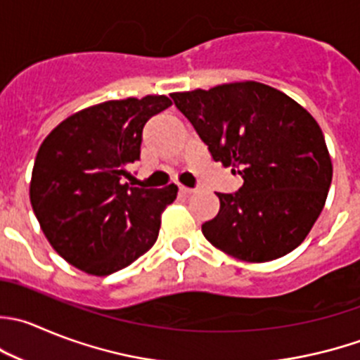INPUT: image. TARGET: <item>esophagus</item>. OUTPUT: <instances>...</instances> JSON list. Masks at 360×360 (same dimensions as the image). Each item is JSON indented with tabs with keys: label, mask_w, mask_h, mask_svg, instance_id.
Returning <instances> with one entry per match:
<instances>
[{
	"label": "esophagus",
	"mask_w": 360,
	"mask_h": 360,
	"mask_svg": "<svg viewBox=\"0 0 360 360\" xmlns=\"http://www.w3.org/2000/svg\"><path fill=\"white\" fill-rule=\"evenodd\" d=\"M179 191L183 195H190V193H193V188H188V186H179Z\"/></svg>",
	"instance_id": "1"
}]
</instances>
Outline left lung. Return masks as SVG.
Returning <instances> with one entry per match:
<instances>
[{
  "label": "left lung",
  "mask_w": 360,
  "mask_h": 360,
  "mask_svg": "<svg viewBox=\"0 0 360 360\" xmlns=\"http://www.w3.org/2000/svg\"><path fill=\"white\" fill-rule=\"evenodd\" d=\"M170 96L212 160L244 181L236 193H218V214L202 225L205 239L246 262L295 250L322 212L333 181L326 139L311 114L253 80Z\"/></svg>",
  "instance_id": "8db88e82"
}]
</instances>
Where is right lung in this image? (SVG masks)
Instances as JSON below:
<instances>
[{"mask_svg": "<svg viewBox=\"0 0 360 360\" xmlns=\"http://www.w3.org/2000/svg\"><path fill=\"white\" fill-rule=\"evenodd\" d=\"M170 103L163 95L98 103L66 117L41 142L31 205L51 246L84 273H116L158 239L177 186L131 188L123 176L141 160L144 124Z\"/></svg>", "mask_w": 360, "mask_h": 360, "instance_id": "obj_1", "label": "right lung"}]
</instances>
